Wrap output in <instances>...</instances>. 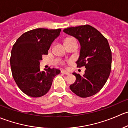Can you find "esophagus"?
<instances>
[{"label": "esophagus", "instance_id": "1", "mask_svg": "<svg viewBox=\"0 0 128 128\" xmlns=\"http://www.w3.org/2000/svg\"><path fill=\"white\" fill-rule=\"evenodd\" d=\"M61 73L64 74H66V75H69V72H68V71H66V70H61Z\"/></svg>", "mask_w": 128, "mask_h": 128}]
</instances>
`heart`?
Segmentation results:
<instances>
[{"instance_id":"obj_1","label":"heart","mask_w":128,"mask_h":128,"mask_svg":"<svg viewBox=\"0 0 128 128\" xmlns=\"http://www.w3.org/2000/svg\"><path fill=\"white\" fill-rule=\"evenodd\" d=\"M67 39H68V38H67Z\"/></svg>"}]
</instances>
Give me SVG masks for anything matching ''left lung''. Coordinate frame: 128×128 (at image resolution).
Listing matches in <instances>:
<instances>
[{
	"instance_id": "8db88e82",
	"label": "left lung",
	"mask_w": 128,
	"mask_h": 128,
	"mask_svg": "<svg viewBox=\"0 0 128 128\" xmlns=\"http://www.w3.org/2000/svg\"><path fill=\"white\" fill-rule=\"evenodd\" d=\"M78 40L80 44L78 68L85 66L81 76L73 72L76 82L70 86L72 92L86 98L98 92L109 77L112 68V51L108 40L96 28L89 24L69 27L63 30Z\"/></svg>"
}]
</instances>
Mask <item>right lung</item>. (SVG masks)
<instances>
[{
  "label": "right lung",
  "mask_w": 128,
  "mask_h": 128,
  "mask_svg": "<svg viewBox=\"0 0 128 128\" xmlns=\"http://www.w3.org/2000/svg\"><path fill=\"white\" fill-rule=\"evenodd\" d=\"M61 29L39 28L24 33L13 46L10 66L18 87L26 95L40 97L47 94L52 80L60 70L55 68L41 71L40 60L48 54L51 44Z\"/></svg>",
  "instance_id": "right-lung-1"
}]
</instances>
